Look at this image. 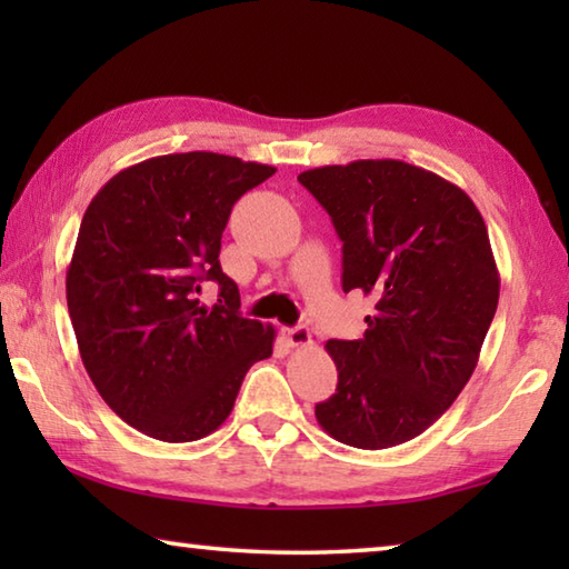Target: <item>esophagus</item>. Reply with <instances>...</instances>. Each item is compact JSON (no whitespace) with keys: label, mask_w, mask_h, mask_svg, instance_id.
<instances>
[{"label":"esophagus","mask_w":569,"mask_h":569,"mask_svg":"<svg viewBox=\"0 0 569 569\" xmlns=\"http://www.w3.org/2000/svg\"><path fill=\"white\" fill-rule=\"evenodd\" d=\"M288 346H293V349H306V346H311V331L306 329V326H293V329H286L283 331Z\"/></svg>","instance_id":"1"}]
</instances>
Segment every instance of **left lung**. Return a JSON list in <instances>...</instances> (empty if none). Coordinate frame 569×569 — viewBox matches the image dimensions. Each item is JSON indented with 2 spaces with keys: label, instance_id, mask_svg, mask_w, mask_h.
<instances>
[{
  "label": "left lung",
  "instance_id": "left-lung-1",
  "mask_svg": "<svg viewBox=\"0 0 569 569\" xmlns=\"http://www.w3.org/2000/svg\"><path fill=\"white\" fill-rule=\"evenodd\" d=\"M343 243V291L377 301L363 339L326 343L339 371L316 403L326 435L356 449L427 431L467 387L499 301L485 218L437 172L353 160L298 176Z\"/></svg>",
  "mask_w": 569,
  "mask_h": 569
}]
</instances>
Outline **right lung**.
<instances>
[{
    "instance_id": "1",
    "label": "right lung",
    "mask_w": 569,
    "mask_h": 569,
    "mask_svg": "<svg viewBox=\"0 0 569 569\" xmlns=\"http://www.w3.org/2000/svg\"><path fill=\"white\" fill-rule=\"evenodd\" d=\"M276 172L218 152H172L112 176L84 210L67 268V308L104 403L142 435L203 439L223 423L273 326L238 313L220 238L246 190ZM221 286L219 306L197 293Z\"/></svg>"
}]
</instances>
